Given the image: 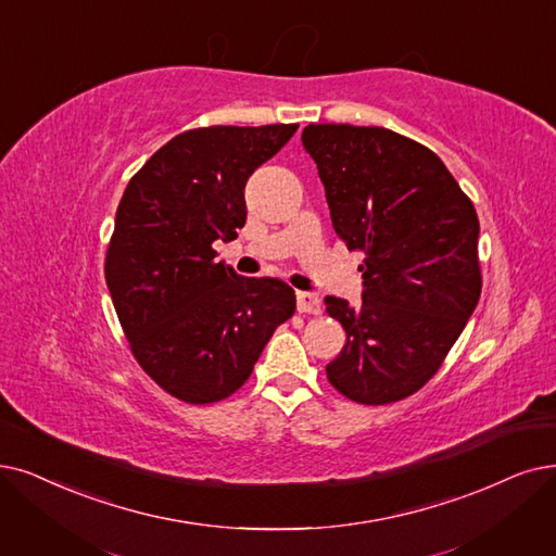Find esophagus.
Instances as JSON below:
<instances>
[{"instance_id":"obj_1","label":"esophagus","mask_w":556,"mask_h":556,"mask_svg":"<svg viewBox=\"0 0 556 556\" xmlns=\"http://www.w3.org/2000/svg\"><path fill=\"white\" fill-rule=\"evenodd\" d=\"M296 309L301 315H319L321 313V299L313 292H299L296 294Z\"/></svg>"}]
</instances>
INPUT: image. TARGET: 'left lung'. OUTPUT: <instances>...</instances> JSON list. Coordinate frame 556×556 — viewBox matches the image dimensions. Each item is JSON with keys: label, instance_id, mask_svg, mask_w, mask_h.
Here are the masks:
<instances>
[{"label": "left lung", "instance_id": "left-lung-1", "mask_svg": "<svg viewBox=\"0 0 556 556\" xmlns=\"http://www.w3.org/2000/svg\"><path fill=\"white\" fill-rule=\"evenodd\" d=\"M301 141L332 228L365 253L363 305L326 299L346 330L326 376L351 402H399L433 379L479 303L477 210L433 150L392 129L307 125Z\"/></svg>", "mask_w": 556, "mask_h": 556}]
</instances>
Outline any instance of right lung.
Returning a JSON list of instances; mask_svg holds the SVG:
<instances>
[{
  "label": "right lung",
  "instance_id": "obj_1",
  "mask_svg": "<svg viewBox=\"0 0 556 556\" xmlns=\"http://www.w3.org/2000/svg\"><path fill=\"white\" fill-rule=\"evenodd\" d=\"M299 125H212L182 131L131 175L116 212L104 278L141 369L185 404L235 394L294 315L276 278H243L212 243L247 224L243 187Z\"/></svg>",
  "mask_w": 556,
  "mask_h": 556
}]
</instances>
